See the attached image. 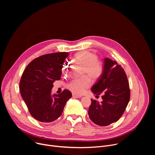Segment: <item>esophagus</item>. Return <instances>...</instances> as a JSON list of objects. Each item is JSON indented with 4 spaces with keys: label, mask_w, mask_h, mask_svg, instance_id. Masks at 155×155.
Instances as JSON below:
<instances>
[{
    "label": "esophagus",
    "mask_w": 155,
    "mask_h": 155,
    "mask_svg": "<svg viewBox=\"0 0 155 155\" xmlns=\"http://www.w3.org/2000/svg\"><path fill=\"white\" fill-rule=\"evenodd\" d=\"M72 97H73L74 98H79V97H81V96L76 94H75V93H72Z\"/></svg>",
    "instance_id": "esophagus-1"
}]
</instances>
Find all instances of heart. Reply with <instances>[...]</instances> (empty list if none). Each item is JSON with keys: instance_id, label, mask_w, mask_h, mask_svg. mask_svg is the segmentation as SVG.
<instances>
[{"instance_id": "1", "label": "heart", "mask_w": 155, "mask_h": 155, "mask_svg": "<svg viewBox=\"0 0 155 155\" xmlns=\"http://www.w3.org/2000/svg\"><path fill=\"white\" fill-rule=\"evenodd\" d=\"M97 55L93 52L82 50L76 53L74 59L83 65L82 75H87L93 80H97L104 72V65L98 59ZM69 64L67 61H64L62 65L61 71L64 75L67 74ZM89 77L83 76L81 78H74L66 84V87L74 93L80 94L90 87L91 81Z\"/></svg>"}]
</instances>
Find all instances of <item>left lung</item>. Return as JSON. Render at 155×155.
Masks as SVG:
<instances>
[{"label":"left lung","instance_id":"1","mask_svg":"<svg viewBox=\"0 0 155 155\" xmlns=\"http://www.w3.org/2000/svg\"><path fill=\"white\" fill-rule=\"evenodd\" d=\"M104 72L92 87L91 91L102 94L101 103L91 99L88 110L90 120L96 124L106 126L117 121L124 112L130 99L127 75L121 65L105 59Z\"/></svg>","mask_w":155,"mask_h":155}]
</instances>
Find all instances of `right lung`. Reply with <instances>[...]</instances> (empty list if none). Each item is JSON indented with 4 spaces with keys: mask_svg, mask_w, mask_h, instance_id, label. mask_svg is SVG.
I'll return each instance as SVG.
<instances>
[{
    "mask_svg": "<svg viewBox=\"0 0 155 155\" xmlns=\"http://www.w3.org/2000/svg\"><path fill=\"white\" fill-rule=\"evenodd\" d=\"M69 53H52L32 60L26 68L19 82V90L31 115L37 121L50 123L62 114L72 93L64 90L51 96L53 83L61 78L62 65Z\"/></svg>",
    "mask_w": 155,
    "mask_h": 155,
    "instance_id": "add662e5",
    "label": "right lung"
}]
</instances>
